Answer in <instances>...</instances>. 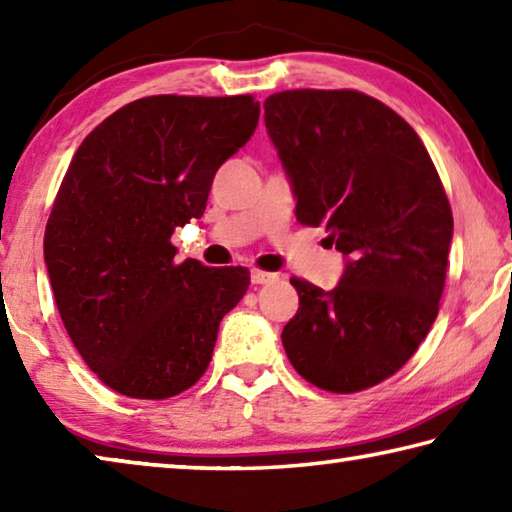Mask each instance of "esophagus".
I'll list each match as a JSON object with an SVG mask.
<instances>
[{
	"label": "esophagus",
	"mask_w": 512,
	"mask_h": 512,
	"mask_svg": "<svg viewBox=\"0 0 512 512\" xmlns=\"http://www.w3.org/2000/svg\"><path fill=\"white\" fill-rule=\"evenodd\" d=\"M275 277H277L275 273L259 271V268H253V271H250V280H253V284H268V282H273Z\"/></svg>",
	"instance_id": "34e87169"
}]
</instances>
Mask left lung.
Masks as SVG:
<instances>
[{
    "label": "left lung",
    "mask_w": 512,
    "mask_h": 512,
    "mask_svg": "<svg viewBox=\"0 0 512 512\" xmlns=\"http://www.w3.org/2000/svg\"><path fill=\"white\" fill-rule=\"evenodd\" d=\"M305 225H325L345 271L332 291L291 277L300 307L282 329L291 366L323 391L395 375L438 316L452 207L418 133L357 90H287L264 101Z\"/></svg>",
    "instance_id": "left-lung-1"
}]
</instances>
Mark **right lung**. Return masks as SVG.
Returning <instances> with one entry per match:
<instances>
[{
  "label": "right lung",
  "instance_id": "obj_1",
  "mask_svg": "<svg viewBox=\"0 0 512 512\" xmlns=\"http://www.w3.org/2000/svg\"><path fill=\"white\" fill-rule=\"evenodd\" d=\"M257 119L250 94H158L112 112L74 153L47 221L45 264L69 339L112 391L167 400L210 366L250 273L176 264L171 235L201 219L214 173Z\"/></svg>",
  "mask_w": 512,
  "mask_h": 512
}]
</instances>
